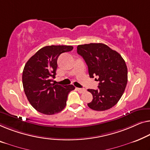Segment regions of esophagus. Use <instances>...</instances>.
Returning a JSON list of instances; mask_svg holds the SVG:
<instances>
[{"label":"esophagus","mask_w":150,"mask_h":150,"mask_svg":"<svg viewBox=\"0 0 150 150\" xmlns=\"http://www.w3.org/2000/svg\"><path fill=\"white\" fill-rule=\"evenodd\" d=\"M76 90L79 91L80 93H82L85 92V91H86V90L84 89V88H76Z\"/></svg>","instance_id":"esophagus-1"}]
</instances>
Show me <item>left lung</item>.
Returning a JSON list of instances; mask_svg holds the SVG:
<instances>
[{
	"instance_id": "obj_1",
	"label": "left lung",
	"mask_w": 150,
	"mask_h": 150,
	"mask_svg": "<svg viewBox=\"0 0 150 150\" xmlns=\"http://www.w3.org/2000/svg\"><path fill=\"white\" fill-rule=\"evenodd\" d=\"M77 53L85 61L90 77L97 76L99 82L97 90L88 89L93 95L88 106L96 111L110 109L120 100L127 86L128 71L125 60L103 43L79 45Z\"/></svg>"
}]
</instances>
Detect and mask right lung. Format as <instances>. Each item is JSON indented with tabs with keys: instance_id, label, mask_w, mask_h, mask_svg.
<instances>
[{
	"instance_id": "right-lung-1",
	"label": "right lung",
	"mask_w": 150,
	"mask_h": 150,
	"mask_svg": "<svg viewBox=\"0 0 150 150\" xmlns=\"http://www.w3.org/2000/svg\"><path fill=\"white\" fill-rule=\"evenodd\" d=\"M72 49V46L66 45L44 47L25 64L22 74L23 90L30 103L38 112L52 115L66 107L69 93L75 87L72 84H52L51 79L55 78L59 56Z\"/></svg>"
}]
</instances>
